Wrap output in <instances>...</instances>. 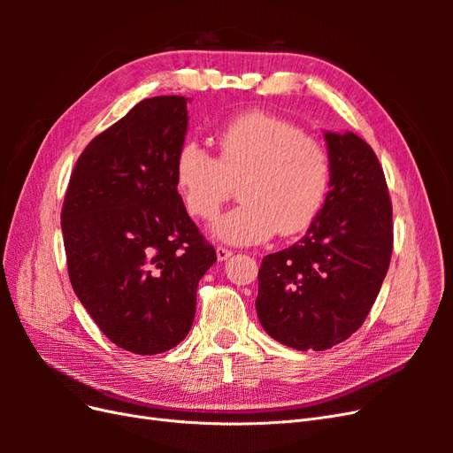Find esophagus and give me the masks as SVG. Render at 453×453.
<instances>
[{"instance_id":"34e87169","label":"esophagus","mask_w":453,"mask_h":453,"mask_svg":"<svg viewBox=\"0 0 453 453\" xmlns=\"http://www.w3.org/2000/svg\"><path fill=\"white\" fill-rule=\"evenodd\" d=\"M215 253H217V258H219V260H226V258L232 255V251L226 250V248H217Z\"/></svg>"}]
</instances>
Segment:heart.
Here are the masks:
<instances>
[{"mask_svg": "<svg viewBox=\"0 0 453 453\" xmlns=\"http://www.w3.org/2000/svg\"><path fill=\"white\" fill-rule=\"evenodd\" d=\"M215 158L196 142L175 155V185L187 211L213 219L240 183L238 208L211 226L225 243L251 245L273 234L303 232L319 211L328 187V157L323 145L293 122L263 111L228 119L217 130Z\"/></svg>", "mask_w": 453, "mask_h": 453, "instance_id": "1", "label": "heart"}]
</instances>
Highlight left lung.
I'll return each mask as SVG.
<instances>
[{
    "label": "left lung",
    "mask_w": 453,
    "mask_h": 453,
    "mask_svg": "<svg viewBox=\"0 0 453 453\" xmlns=\"http://www.w3.org/2000/svg\"><path fill=\"white\" fill-rule=\"evenodd\" d=\"M328 193L306 234L266 255L255 308L265 331L298 351H323L366 319L393 250L386 175L353 132H325Z\"/></svg>",
    "instance_id": "obj_1"
}]
</instances>
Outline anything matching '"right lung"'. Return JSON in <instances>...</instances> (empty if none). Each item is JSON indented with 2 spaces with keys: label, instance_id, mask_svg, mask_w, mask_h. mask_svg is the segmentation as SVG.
<instances>
[{
  "label": "right lung",
  "instance_id": "add662e5",
  "mask_svg": "<svg viewBox=\"0 0 453 453\" xmlns=\"http://www.w3.org/2000/svg\"><path fill=\"white\" fill-rule=\"evenodd\" d=\"M187 100L147 98L96 135L64 198L73 291L113 344L138 355L168 351L188 334L198 281L217 260L175 185Z\"/></svg>",
  "mask_w": 453,
  "mask_h": 453
}]
</instances>
